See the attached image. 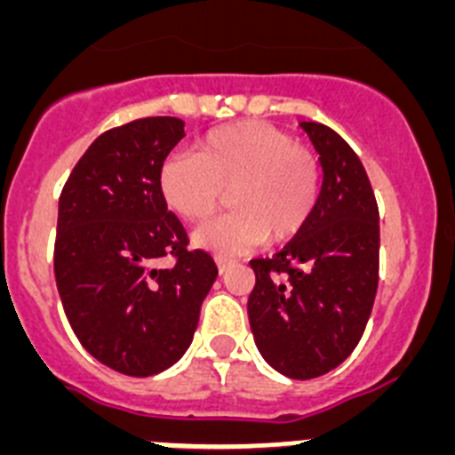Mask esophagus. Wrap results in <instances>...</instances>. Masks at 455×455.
Segmentation results:
<instances>
[{"mask_svg": "<svg viewBox=\"0 0 455 455\" xmlns=\"http://www.w3.org/2000/svg\"><path fill=\"white\" fill-rule=\"evenodd\" d=\"M216 267H219L220 273H225L230 267H235V259H230V257H216Z\"/></svg>", "mask_w": 455, "mask_h": 455, "instance_id": "obj_1", "label": "esophagus"}]
</instances>
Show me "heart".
<instances>
[{
    "mask_svg": "<svg viewBox=\"0 0 455 455\" xmlns=\"http://www.w3.org/2000/svg\"><path fill=\"white\" fill-rule=\"evenodd\" d=\"M159 191L171 212L203 223L230 191L235 212L196 230L193 241L219 255L251 251L264 236L299 235L319 200V162L289 132L262 120L212 130L198 155H172L159 171Z\"/></svg>",
    "mask_w": 455,
    "mask_h": 455,
    "instance_id": "1",
    "label": "heart"
}]
</instances>
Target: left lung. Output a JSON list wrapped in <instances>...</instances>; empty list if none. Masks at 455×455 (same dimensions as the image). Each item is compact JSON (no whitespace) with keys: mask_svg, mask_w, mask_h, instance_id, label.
Here are the masks:
<instances>
[{"mask_svg":"<svg viewBox=\"0 0 455 455\" xmlns=\"http://www.w3.org/2000/svg\"><path fill=\"white\" fill-rule=\"evenodd\" d=\"M323 168L316 207L280 252L252 259L255 344L293 380L323 376L357 347L378 289L380 225L363 162L337 132L300 123Z\"/></svg>","mask_w":455,"mask_h":455,"instance_id":"obj_1","label":"left lung"}]
</instances>
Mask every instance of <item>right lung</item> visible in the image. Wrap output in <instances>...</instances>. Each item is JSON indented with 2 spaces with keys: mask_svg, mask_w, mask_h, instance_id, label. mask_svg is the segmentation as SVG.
I'll return each mask as SVG.
<instances>
[{
  "mask_svg": "<svg viewBox=\"0 0 455 455\" xmlns=\"http://www.w3.org/2000/svg\"><path fill=\"white\" fill-rule=\"evenodd\" d=\"M184 139L171 116L139 118L92 140L59 198L54 275L82 347L124 376L172 367L191 347L219 268L188 251L159 191V171ZM172 256L171 269L156 262Z\"/></svg>",
  "mask_w": 455,
  "mask_h": 455,
  "instance_id": "right-lung-1",
  "label": "right lung"
}]
</instances>
